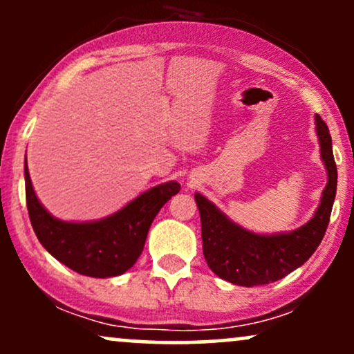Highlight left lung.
Listing matches in <instances>:
<instances>
[{"mask_svg": "<svg viewBox=\"0 0 354 354\" xmlns=\"http://www.w3.org/2000/svg\"><path fill=\"white\" fill-rule=\"evenodd\" d=\"M315 120L328 183L315 216L301 228L271 236L251 233L231 221L203 194H194L201 216L203 254L209 270L221 279L246 288L278 281L304 265L319 246L330 223L338 171L330 129L318 115Z\"/></svg>", "mask_w": 354, "mask_h": 354, "instance_id": "8db88e82", "label": "left lung"}]
</instances>
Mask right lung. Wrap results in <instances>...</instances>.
Instances as JSON below:
<instances>
[{
  "mask_svg": "<svg viewBox=\"0 0 354 354\" xmlns=\"http://www.w3.org/2000/svg\"><path fill=\"white\" fill-rule=\"evenodd\" d=\"M24 185L31 226L44 250L64 266L91 278L120 276L135 265L158 211L181 189L176 181L163 183L141 193L111 216L68 223L53 218L43 208L35 194L26 163Z\"/></svg>",
  "mask_w": 354,
  "mask_h": 354,
  "instance_id": "1",
  "label": "right lung"
}]
</instances>
